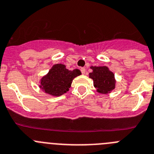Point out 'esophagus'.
Here are the masks:
<instances>
[{"instance_id": "esophagus-1", "label": "esophagus", "mask_w": 154, "mask_h": 154, "mask_svg": "<svg viewBox=\"0 0 154 154\" xmlns=\"http://www.w3.org/2000/svg\"><path fill=\"white\" fill-rule=\"evenodd\" d=\"M80 71H81L82 74H85V73H86L85 68H84V67H81V68H80Z\"/></svg>"}]
</instances>
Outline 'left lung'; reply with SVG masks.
Segmentation results:
<instances>
[{
	"label": "left lung",
	"instance_id": "obj_1",
	"mask_svg": "<svg viewBox=\"0 0 154 154\" xmlns=\"http://www.w3.org/2000/svg\"><path fill=\"white\" fill-rule=\"evenodd\" d=\"M93 70L89 77L94 80V85L101 94H108L115 88V79L113 72L105 67H91Z\"/></svg>",
	"mask_w": 154,
	"mask_h": 154
}]
</instances>
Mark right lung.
<instances>
[{
  "mask_svg": "<svg viewBox=\"0 0 154 154\" xmlns=\"http://www.w3.org/2000/svg\"><path fill=\"white\" fill-rule=\"evenodd\" d=\"M77 69L68 70L61 63L54 65L46 76L41 80V87L45 93L52 96L59 97L69 91L73 79L80 75Z\"/></svg>",
  "mask_w": 154,
  "mask_h": 154,
  "instance_id": "obj_1",
  "label": "right lung"
}]
</instances>
